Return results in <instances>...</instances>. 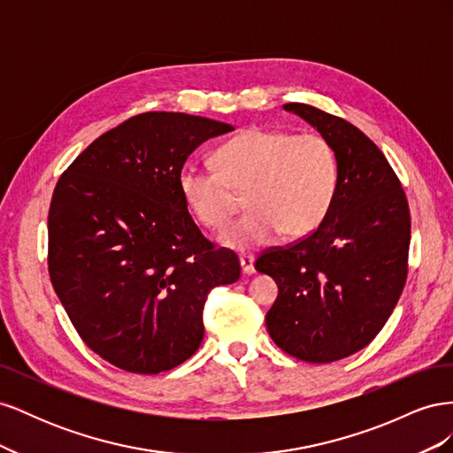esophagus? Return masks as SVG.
<instances>
[{
	"label": "esophagus",
	"mask_w": 453,
	"mask_h": 453,
	"mask_svg": "<svg viewBox=\"0 0 453 453\" xmlns=\"http://www.w3.org/2000/svg\"><path fill=\"white\" fill-rule=\"evenodd\" d=\"M240 265H242V272L248 273H255V257L253 255H240Z\"/></svg>",
	"instance_id": "34e87169"
}]
</instances>
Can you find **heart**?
I'll return each mask as SVG.
<instances>
[{
	"label": "heart",
	"instance_id": "1",
	"mask_svg": "<svg viewBox=\"0 0 453 453\" xmlns=\"http://www.w3.org/2000/svg\"><path fill=\"white\" fill-rule=\"evenodd\" d=\"M219 170L185 162L177 183L188 210L208 228H223L248 190L253 208L230 225L221 243L253 250L280 234L304 238L331 211L338 190V158L319 134L253 127L217 149Z\"/></svg>",
	"mask_w": 453,
	"mask_h": 453
}]
</instances>
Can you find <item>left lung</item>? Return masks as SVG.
<instances>
[{"label": "left lung", "mask_w": 453, "mask_h": 453, "mask_svg": "<svg viewBox=\"0 0 453 453\" xmlns=\"http://www.w3.org/2000/svg\"><path fill=\"white\" fill-rule=\"evenodd\" d=\"M333 145L338 190L310 236L266 250L255 268L278 283L266 313L276 346L306 363H333L376 338L404 289L410 210L399 177L351 122L306 104H285Z\"/></svg>", "instance_id": "left-lung-1"}]
</instances>
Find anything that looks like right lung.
Wrapping results in <instances>:
<instances>
[{"instance_id": "1", "label": "right lung", "mask_w": 453, "mask_h": 453, "mask_svg": "<svg viewBox=\"0 0 453 453\" xmlns=\"http://www.w3.org/2000/svg\"><path fill=\"white\" fill-rule=\"evenodd\" d=\"M234 127L168 111L102 134L67 168L49 210V276L79 336L127 372L158 374L203 338V304L240 278L234 251L205 240L177 175Z\"/></svg>"}]
</instances>
